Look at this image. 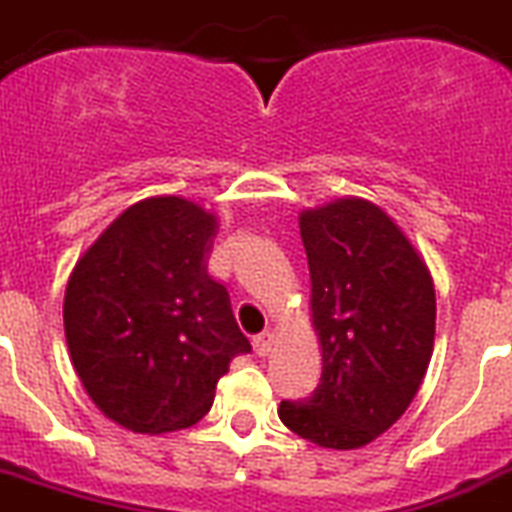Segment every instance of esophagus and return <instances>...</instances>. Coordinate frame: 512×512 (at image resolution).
<instances>
[{
    "mask_svg": "<svg viewBox=\"0 0 512 512\" xmlns=\"http://www.w3.org/2000/svg\"><path fill=\"white\" fill-rule=\"evenodd\" d=\"M252 345H255V353L260 355V358H268L275 350V335L273 332H262V335H257L255 340H252Z\"/></svg>",
    "mask_w": 512,
    "mask_h": 512,
    "instance_id": "34e87169",
    "label": "esophagus"
}]
</instances>
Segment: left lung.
Listing matches in <instances>:
<instances>
[{"instance_id": "8db88e82", "label": "left lung", "mask_w": 512, "mask_h": 512, "mask_svg": "<svg viewBox=\"0 0 512 512\" xmlns=\"http://www.w3.org/2000/svg\"><path fill=\"white\" fill-rule=\"evenodd\" d=\"M322 345L314 394L281 402L288 430L322 448L368 446L420 389L435 342V288L420 252L366 198H337L299 216Z\"/></svg>"}]
</instances>
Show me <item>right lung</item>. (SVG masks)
<instances>
[{"instance_id": "obj_1", "label": "right lung", "mask_w": 512, "mask_h": 512, "mask_svg": "<svg viewBox=\"0 0 512 512\" xmlns=\"http://www.w3.org/2000/svg\"><path fill=\"white\" fill-rule=\"evenodd\" d=\"M216 229L198 203L154 195L128 206L71 270V363L97 410L131 433L195 425L229 363L252 350L206 270Z\"/></svg>"}]
</instances>
